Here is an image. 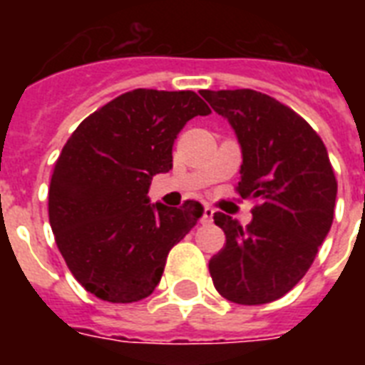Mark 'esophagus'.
<instances>
[{"mask_svg":"<svg viewBox=\"0 0 365 365\" xmlns=\"http://www.w3.org/2000/svg\"><path fill=\"white\" fill-rule=\"evenodd\" d=\"M212 222H214V208L205 206V210H202V223H212Z\"/></svg>","mask_w":365,"mask_h":365,"instance_id":"esophagus-1","label":"esophagus"}]
</instances>
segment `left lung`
Instances as JSON below:
<instances>
[{
  "instance_id": "obj_1",
  "label": "left lung",
  "mask_w": 365,
  "mask_h": 365,
  "mask_svg": "<svg viewBox=\"0 0 365 365\" xmlns=\"http://www.w3.org/2000/svg\"><path fill=\"white\" fill-rule=\"evenodd\" d=\"M200 96L239 138L242 166L235 191L257 200L246 227L214 214L225 246L208 263L210 277L227 301L271 303L305 277L334 222L337 180L328 149L303 117L269 94L237 88Z\"/></svg>"
}]
</instances>
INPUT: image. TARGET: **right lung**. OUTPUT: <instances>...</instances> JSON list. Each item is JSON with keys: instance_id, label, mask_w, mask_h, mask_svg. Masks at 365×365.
Returning a JSON list of instances; mask_svg holds the SVG:
<instances>
[{"instance_id": "add662e5", "label": "right lung", "mask_w": 365, "mask_h": 365, "mask_svg": "<svg viewBox=\"0 0 365 365\" xmlns=\"http://www.w3.org/2000/svg\"><path fill=\"white\" fill-rule=\"evenodd\" d=\"M210 108L193 91L136 88L77 126L54 165L48 222L66 265L83 288L110 303L153 294L166 255L202 216L197 200L151 205L155 174L172 168L185 123Z\"/></svg>"}]
</instances>
